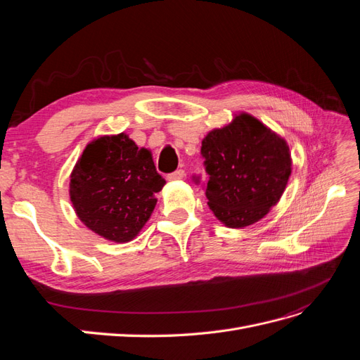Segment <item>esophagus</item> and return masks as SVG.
I'll use <instances>...</instances> for the list:
<instances>
[{
  "instance_id": "obj_1",
  "label": "esophagus",
  "mask_w": 360,
  "mask_h": 360,
  "mask_svg": "<svg viewBox=\"0 0 360 360\" xmlns=\"http://www.w3.org/2000/svg\"><path fill=\"white\" fill-rule=\"evenodd\" d=\"M183 177H184V171L183 169H177V171H174V172H171V174H168V176H167V179L169 181H177V180H181Z\"/></svg>"
}]
</instances>
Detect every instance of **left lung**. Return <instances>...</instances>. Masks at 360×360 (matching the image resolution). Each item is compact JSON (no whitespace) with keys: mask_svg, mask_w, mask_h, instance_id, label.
I'll list each match as a JSON object with an SVG mask.
<instances>
[{"mask_svg":"<svg viewBox=\"0 0 360 360\" xmlns=\"http://www.w3.org/2000/svg\"><path fill=\"white\" fill-rule=\"evenodd\" d=\"M210 210L230 228L252 225L276 205L291 174L290 148L255 117L238 114L202 139ZM200 183V177H193Z\"/></svg>","mask_w":360,"mask_h":360,"instance_id":"1","label":"left lung"}]
</instances>
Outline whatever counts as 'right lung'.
Returning <instances> with one entry per match:
<instances>
[{"label":"right lung","instance_id":"right-lung-1","mask_svg":"<svg viewBox=\"0 0 360 360\" xmlns=\"http://www.w3.org/2000/svg\"><path fill=\"white\" fill-rule=\"evenodd\" d=\"M165 179L147 148L126 134L101 136L85 147L70 176V201L79 219L108 240L124 243L141 231Z\"/></svg>","mask_w":360,"mask_h":360}]
</instances>
